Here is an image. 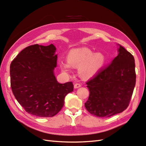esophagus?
Listing matches in <instances>:
<instances>
[{
	"mask_svg": "<svg viewBox=\"0 0 146 146\" xmlns=\"http://www.w3.org/2000/svg\"><path fill=\"white\" fill-rule=\"evenodd\" d=\"M81 87V84H79V83H76L74 84V88H79Z\"/></svg>",
	"mask_w": 146,
	"mask_h": 146,
	"instance_id": "obj_1",
	"label": "esophagus"
}]
</instances>
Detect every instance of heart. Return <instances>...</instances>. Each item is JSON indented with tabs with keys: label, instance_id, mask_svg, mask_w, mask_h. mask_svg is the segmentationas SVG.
Here are the masks:
<instances>
[{
	"label": "heart",
	"instance_id": "1",
	"mask_svg": "<svg viewBox=\"0 0 146 146\" xmlns=\"http://www.w3.org/2000/svg\"><path fill=\"white\" fill-rule=\"evenodd\" d=\"M67 62H60V69L66 73L70 71V66L79 68V74L84 79H90L98 72L105 62L102 53H94L89 49L77 48L70 50L67 56Z\"/></svg>",
	"mask_w": 146,
	"mask_h": 146
}]
</instances>
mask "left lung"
<instances>
[{
    "mask_svg": "<svg viewBox=\"0 0 146 146\" xmlns=\"http://www.w3.org/2000/svg\"><path fill=\"white\" fill-rule=\"evenodd\" d=\"M118 55L88 80L90 92L85 106L90 114L108 118L123 112L129 106L136 85L133 56L119 46Z\"/></svg>",
    "mask_w": 146,
    "mask_h": 146,
    "instance_id": "1",
    "label": "left lung"
}]
</instances>
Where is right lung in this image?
<instances>
[{"mask_svg": "<svg viewBox=\"0 0 146 146\" xmlns=\"http://www.w3.org/2000/svg\"><path fill=\"white\" fill-rule=\"evenodd\" d=\"M56 49L52 44L29 46L10 67V85L17 100L28 113L41 118L58 114L66 95L74 90L72 82L59 84L54 75Z\"/></svg>", "mask_w": 146, "mask_h": 146, "instance_id": "right-lung-1", "label": "right lung"}]
</instances>
